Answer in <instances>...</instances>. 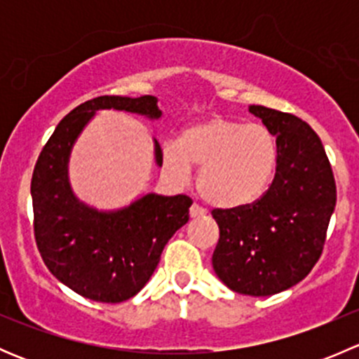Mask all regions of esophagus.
<instances>
[{"label": "esophagus", "mask_w": 359, "mask_h": 359, "mask_svg": "<svg viewBox=\"0 0 359 359\" xmlns=\"http://www.w3.org/2000/svg\"><path fill=\"white\" fill-rule=\"evenodd\" d=\"M189 213H191V217H193V219H194V217H205L206 210L203 208V206L198 205V203H194V205L189 208Z\"/></svg>", "instance_id": "1"}]
</instances>
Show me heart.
<instances>
[{
	"label": "heart",
	"instance_id": "1",
	"mask_svg": "<svg viewBox=\"0 0 359 359\" xmlns=\"http://www.w3.org/2000/svg\"><path fill=\"white\" fill-rule=\"evenodd\" d=\"M163 165L180 180L200 168L201 196L220 208H234L255 201L266 189L274 165L276 142L262 125H241L215 116L191 125L179 142L163 147Z\"/></svg>",
	"mask_w": 359,
	"mask_h": 359
}]
</instances>
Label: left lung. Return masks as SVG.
I'll return each instance as SVG.
<instances>
[{
	"mask_svg": "<svg viewBox=\"0 0 359 359\" xmlns=\"http://www.w3.org/2000/svg\"><path fill=\"white\" fill-rule=\"evenodd\" d=\"M250 112L276 137V173L259 200L212 210L220 231L212 264L233 292L266 297L302 281L320 260L337 187L323 144L306 121L264 106Z\"/></svg>",
	"mask_w": 359,
	"mask_h": 359,
	"instance_id": "obj_1",
	"label": "left lung"
}]
</instances>
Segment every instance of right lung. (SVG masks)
Segmentation results:
<instances>
[{"label": "right lung", "instance_id": "1", "mask_svg": "<svg viewBox=\"0 0 359 359\" xmlns=\"http://www.w3.org/2000/svg\"><path fill=\"white\" fill-rule=\"evenodd\" d=\"M153 95H102L74 107L45 144L31 180L34 240L50 273L66 287L95 302L118 304L144 288L163 248L189 220L186 194H146L128 208L97 212L76 200L67 180L71 147L99 109H119L159 118ZM156 163L163 165L156 142Z\"/></svg>", "mask_w": 359, "mask_h": 359}]
</instances>
